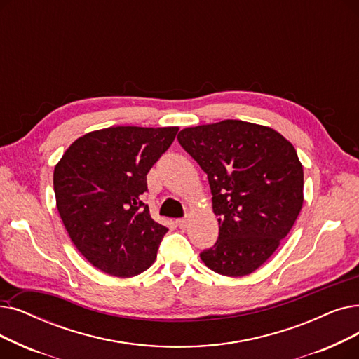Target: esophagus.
Instances as JSON below:
<instances>
[{"label": "esophagus", "mask_w": 359, "mask_h": 359, "mask_svg": "<svg viewBox=\"0 0 359 359\" xmlns=\"http://www.w3.org/2000/svg\"><path fill=\"white\" fill-rule=\"evenodd\" d=\"M176 223L180 229H183V227H186V224H188V218H179V220H176Z\"/></svg>", "instance_id": "esophagus-1"}]
</instances>
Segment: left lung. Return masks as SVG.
<instances>
[{
  "mask_svg": "<svg viewBox=\"0 0 359 359\" xmlns=\"http://www.w3.org/2000/svg\"><path fill=\"white\" fill-rule=\"evenodd\" d=\"M179 144L205 171L218 239L201 252L223 276L254 273L287 236L304 204V168L293 145L269 126L223 120L186 128Z\"/></svg>",
  "mask_w": 359,
  "mask_h": 359,
  "instance_id": "left-lung-1",
  "label": "left lung"
}]
</instances>
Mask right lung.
I'll return each instance as SVG.
<instances>
[{
    "instance_id": "1",
    "label": "right lung",
    "mask_w": 359,
    "mask_h": 359,
    "mask_svg": "<svg viewBox=\"0 0 359 359\" xmlns=\"http://www.w3.org/2000/svg\"><path fill=\"white\" fill-rule=\"evenodd\" d=\"M179 128L117 126L93 130L67 148L54 168L58 214L74 246L116 277L148 270L167 227L142 202L147 175Z\"/></svg>"
}]
</instances>
